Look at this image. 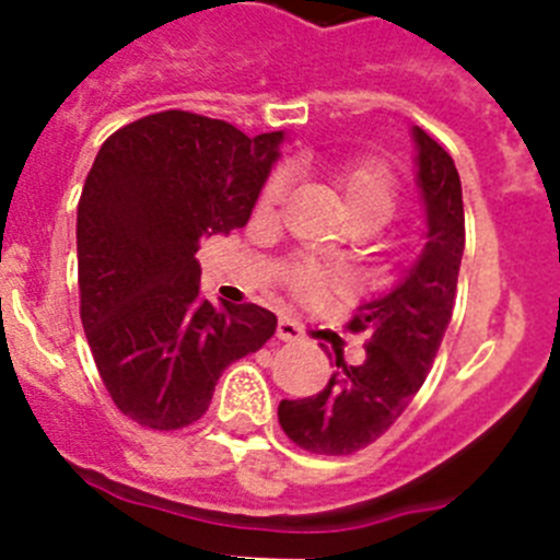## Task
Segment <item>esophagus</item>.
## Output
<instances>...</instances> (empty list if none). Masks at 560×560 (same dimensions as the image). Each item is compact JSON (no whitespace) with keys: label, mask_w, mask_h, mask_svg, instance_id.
<instances>
[{"label":"esophagus","mask_w":560,"mask_h":560,"mask_svg":"<svg viewBox=\"0 0 560 560\" xmlns=\"http://www.w3.org/2000/svg\"><path fill=\"white\" fill-rule=\"evenodd\" d=\"M277 339H283V341L305 339L303 325L294 323V319H280V323H277Z\"/></svg>","instance_id":"esophagus-1"}]
</instances>
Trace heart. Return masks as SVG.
I'll list each match as a JSON object with an SVG mask.
<instances>
[{
	"instance_id": "1",
	"label": "heart",
	"mask_w": 560,
	"mask_h": 560,
	"mask_svg": "<svg viewBox=\"0 0 560 560\" xmlns=\"http://www.w3.org/2000/svg\"><path fill=\"white\" fill-rule=\"evenodd\" d=\"M330 190L339 196L341 210L348 212L350 224L359 230H375L393 215L395 199H398V185L389 165L373 156H355L339 165H330L323 171ZM283 176L275 173L260 190L257 210L269 212L283 196ZM285 285L294 291L300 300H323L334 289V277L314 264H291L285 266Z\"/></svg>"
}]
</instances>
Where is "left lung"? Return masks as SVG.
<instances>
[{"mask_svg":"<svg viewBox=\"0 0 560 560\" xmlns=\"http://www.w3.org/2000/svg\"><path fill=\"white\" fill-rule=\"evenodd\" d=\"M418 185L427 205V246L389 294L359 305L348 323L368 334V355L348 364L336 353V373L323 393L280 400L277 418L296 446L341 457L370 446L409 407L446 336L465 249L463 185L446 148L415 126Z\"/></svg>","mask_w":560,"mask_h":560,"instance_id":"1","label":"left lung"}]
</instances>
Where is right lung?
Wrapping results in <instances>:
<instances>
[{
    "mask_svg": "<svg viewBox=\"0 0 560 560\" xmlns=\"http://www.w3.org/2000/svg\"><path fill=\"white\" fill-rule=\"evenodd\" d=\"M283 131L246 137L201 114H148L101 145L78 201L81 323L126 418L190 427L232 361L275 336L260 305L199 296L201 241L246 226Z\"/></svg>",
    "mask_w": 560,
    "mask_h": 560,
    "instance_id": "right-lung-1",
    "label": "right lung"
}]
</instances>
